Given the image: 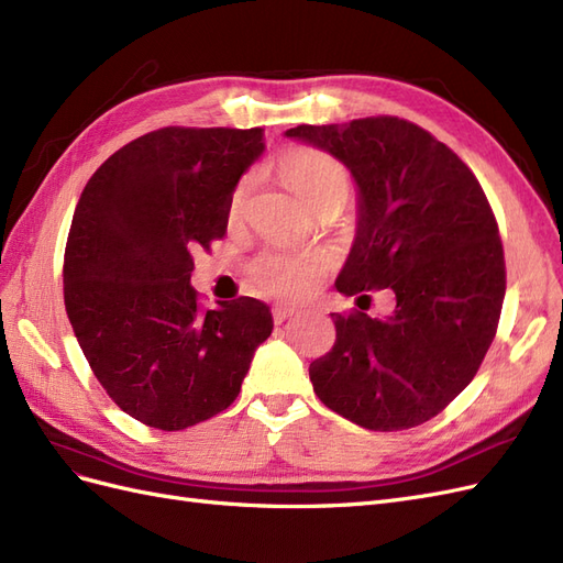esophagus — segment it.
<instances>
[{
  "label": "esophagus",
  "mask_w": 563,
  "mask_h": 563,
  "mask_svg": "<svg viewBox=\"0 0 563 563\" xmlns=\"http://www.w3.org/2000/svg\"><path fill=\"white\" fill-rule=\"evenodd\" d=\"M296 312H298L296 305H284V302H279V305H272V319H275V323L286 321L288 317H294Z\"/></svg>",
  "instance_id": "1"
}]
</instances>
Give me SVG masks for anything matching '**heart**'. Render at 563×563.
<instances>
[{
	"label": "heart",
	"mask_w": 563,
	"mask_h": 563,
	"mask_svg": "<svg viewBox=\"0 0 563 563\" xmlns=\"http://www.w3.org/2000/svg\"><path fill=\"white\" fill-rule=\"evenodd\" d=\"M279 172L310 209H343L350 199V174L345 164L314 147H291L279 157ZM253 176H244L230 195L228 216L240 218L253 190ZM331 267L329 258L317 251H294L267 246L249 263V277L261 294L272 298H302L323 279Z\"/></svg>",
	"instance_id": "heart-1"
}]
</instances>
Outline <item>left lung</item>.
<instances>
[{
  "label": "left lung",
  "instance_id": "1",
  "mask_svg": "<svg viewBox=\"0 0 563 563\" xmlns=\"http://www.w3.org/2000/svg\"><path fill=\"white\" fill-rule=\"evenodd\" d=\"M360 185V225L335 288H389L385 319L333 312L335 343L310 364L317 397L373 432L428 422L463 391L496 338L505 253L479 180L430 131L399 117L300 124ZM368 298V296H362Z\"/></svg>",
  "mask_w": 563,
  "mask_h": 563
}]
</instances>
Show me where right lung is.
I'll return each mask as SVG.
<instances>
[{
    "label": "right lung",
    "mask_w": 563,
    "mask_h": 563,
    "mask_svg": "<svg viewBox=\"0 0 563 563\" xmlns=\"http://www.w3.org/2000/svg\"><path fill=\"white\" fill-rule=\"evenodd\" d=\"M263 147V129L164 126L119 147L77 201L67 319L110 399L147 428L225 411L272 333L261 300L209 310L190 286L192 253L223 240L230 195Z\"/></svg>",
    "instance_id": "add662e5"
}]
</instances>
